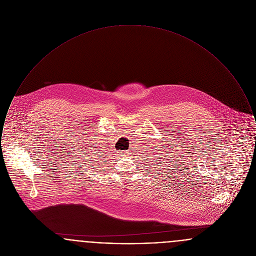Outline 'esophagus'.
<instances>
[{"label":"esophagus","mask_w":256,"mask_h":256,"mask_svg":"<svg viewBox=\"0 0 256 256\" xmlns=\"http://www.w3.org/2000/svg\"><path fill=\"white\" fill-rule=\"evenodd\" d=\"M123 154H124V156H128V155H129V152H125Z\"/></svg>","instance_id":"1"}]
</instances>
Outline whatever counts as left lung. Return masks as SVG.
I'll return each instance as SVG.
<instances>
[{
    "label": "left lung",
    "instance_id": "8db88e82",
    "mask_svg": "<svg viewBox=\"0 0 256 256\" xmlns=\"http://www.w3.org/2000/svg\"><path fill=\"white\" fill-rule=\"evenodd\" d=\"M161 155H162V156H163V154H161ZM165 157H166V156H165ZM159 159H160V158H159ZM160 164H161V163H160ZM165 169H166V170H168V169H167V168H165ZM172 170H174V169H172Z\"/></svg>",
    "mask_w": 256,
    "mask_h": 256
}]
</instances>
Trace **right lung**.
<instances>
[{"label":"right lung","mask_w":256,"mask_h":256,"mask_svg":"<svg viewBox=\"0 0 256 256\" xmlns=\"http://www.w3.org/2000/svg\"><path fill=\"white\" fill-rule=\"evenodd\" d=\"M86 150H87V148H86ZM86 150H82V152H80V150H78V154H78V155H76V157H78V159H80V158H82V157H80V156H82V155H80V152H84V155H88V152H86V153L85 152ZM100 154H101V152H100ZM86 157H87V156H86Z\"/></svg>","instance_id":"right-lung-1"}]
</instances>
